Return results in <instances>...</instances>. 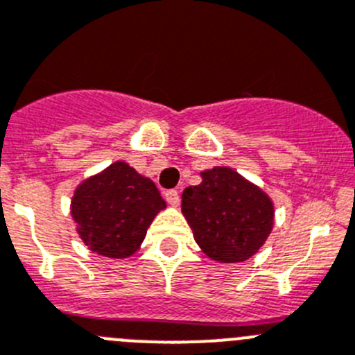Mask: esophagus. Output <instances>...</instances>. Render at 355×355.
<instances>
[{
	"label": "esophagus",
	"mask_w": 355,
	"mask_h": 355,
	"mask_svg": "<svg viewBox=\"0 0 355 355\" xmlns=\"http://www.w3.org/2000/svg\"><path fill=\"white\" fill-rule=\"evenodd\" d=\"M164 198H166V201L171 205V207H178V203H180V194H178L177 189H170V191H166V193H164Z\"/></svg>",
	"instance_id": "34e87169"
}]
</instances>
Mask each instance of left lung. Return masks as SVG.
I'll list each match as a JSON object with an SVG mask.
<instances>
[{
    "label": "left lung",
    "instance_id": "1",
    "mask_svg": "<svg viewBox=\"0 0 355 355\" xmlns=\"http://www.w3.org/2000/svg\"><path fill=\"white\" fill-rule=\"evenodd\" d=\"M182 194V211L201 250L218 263L252 257L273 227L270 198L231 168L201 173Z\"/></svg>",
    "mask_w": 355,
    "mask_h": 355
}]
</instances>
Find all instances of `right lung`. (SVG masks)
<instances>
[{
	"instance_id": "obj_1",
	"label": "right lung",
	"mask_w": 355,
	"mask_h": 355,
	"mask_svg": "<svg viewBox=\"0 0 355 355\" xmlns=\"http://www.w3.org/2000/svg\"><path fill=\"white\" fill-rule=\"evenodd\" d=\"M164 207L154 182L119 161L78 185L71 215L92 252L121 259L137 252L150 223Z\"/></svg>"
}]
</instances>
